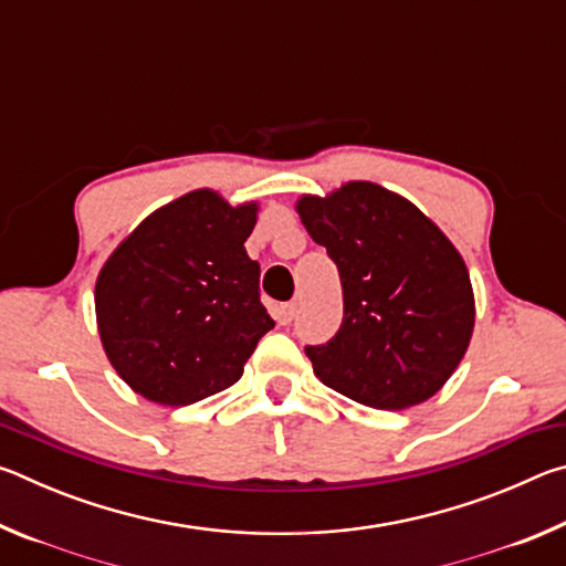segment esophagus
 Segmentation results:
<instances>
[{
    "label": "esophagus",
    "instance_id": "1",
    "mask_svg": "<svg viewBox=\"0 0 566 566\" xmlns=\"http://www.w3.org/2000/svg\"><path fill=\"white\" fill-rule=\"evenodd\" d=\"M294 314H296V306L294 304H280L274 310V319L280 322V324H290L294 319Z\"/></svg>",
    "mask_w": 566,
    "mask_h": 566
}]
</instances>
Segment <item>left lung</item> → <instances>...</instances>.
Masks as SVG:
<instances>
[{"instance_id": "1", "label": "left lung", "mask_w": 566, "mask_h": 566, "mask_svg": "<svg viewBox=\"0 0 566 566\" xmlns=\"http://www.w3.org/2000/svg\"><path fill=\"white\" fill-rule=\"evenodd\" d=\"M296 214L337 264L339 332L306 347L314 375L375 409H409L454 375L474 332L467 264L421 209L375 181L302 195Z\"/></svg>"}]
</instances>
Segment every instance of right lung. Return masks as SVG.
Here are the masks:
<instances>
[{
  "label": "right lung",
  "instance_id": "obj_1",
  "mask_svg": "<svg viewBox=\"0 0 566 566\" xmlns=\"http://www.w3.org/2000/svg\"><path fill=\"white\" fill-rule=\"evenodd\" d=\"M260 205L195 189L124 237L94 286L102 347L117 375L155 405H195L242 377L274 327L260 264L244 242Z\"/></svg>",
  "mask_w": 566,
  "mask_h": 566
}]
</instances>
